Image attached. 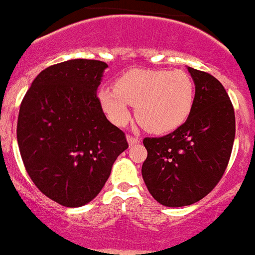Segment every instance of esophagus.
Returning <instances> with one entry per match:
<instances>
[{
  "label": "esophagus",
  "instance_id": "obj_1",
  "mask_svg": "<svg viewBox=\"0 0 255 255\" xmlns=\"http://www.w3.org/2000/svg\"><path fill=\"white\" fill-rule=\"evenodd\" d=\"M127 141L129 145H134V144H138V142H140V138L134 137V136H127Z\"/></svg>",
  "mask_w": 255,
  "mask_h": 255
}]
</instances>
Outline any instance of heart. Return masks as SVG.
<instances>
[{"instance_id":"heart-1","label":"heart","mask_w":255,"mask_h":255,"mask_svg":"<svg viewBox=\"0 0 255 255\" xmlns=\"http://www.w3.org/2000/svg\"><path fill=\"white\" fill-rule=\"evenodd\" d=\"M98 102L109 121L127 124L134 106L136 119L146 131L166 133L187 121L194 105V84L183 70L133 69L102 88Z\"/></svg>"}]
</instances>
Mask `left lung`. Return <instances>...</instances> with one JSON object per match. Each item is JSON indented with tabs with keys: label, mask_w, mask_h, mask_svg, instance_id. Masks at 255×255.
Segmentation results:
<instances>
[{
	"label": "left lung",
	"mask_w": 255,
	"mask_h": 255,
	"mask_svg": "<svg viewBox=\"0 0 255 255\" xmlns=\"http://www.w3.org/2000/svg\"><path fill=\"white\" fill-rule=\"evenodd\" d=\"M195 84L187 121L162 137H145L141 167L148 191L165 207L199 202L219 183L231 158L235 110L224 86L211 74L187 67Z\"/></svg>",
	"instance_id": "obj_1"
}]
</instances>
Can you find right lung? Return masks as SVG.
Returning <instances> with one entry per match:
<instances>
[{
  "label": "right lung",
  "instance_id": "right-lung-1",
  "mask_svg": "<svg viewBox=\"0 0 255 255\" xmlns=\"http://www.w3.org/2000/svg\"><path fill=\"white\" fill-rule=\"evenodd\" d=\"M107 64L74 59L41 70L20 103L16 140L27 173L64 207L92 202L128 148L107 121L97 90Z\"/></svg>",
  "mask_w": 255,
  "mask_h": 255
}]
</instances>
